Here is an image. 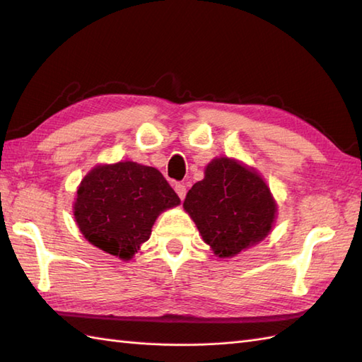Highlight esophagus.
I'll return each mask as SVG.
<instances>
[{
  "instance_id": "1",
  "label": "esophagus",
  "mask_w": 362,
  "mask_h": 362,
  "mask_svg": "<svg viewBox=\"0 0 362 362\" xmlns=\"http://www.w3.org/2000/svg\"><path fill=\"white\" fill-rule=\"evenodd\" d=\"M174 189H175L177 196H179V197L182 199V201H183V199H185V196H187V187L183 185V183H175Z\"/></svg>"
}]
</instances>
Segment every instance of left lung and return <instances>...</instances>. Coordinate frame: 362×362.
I'll list each match as a JSON object with an SVG mask.
<instances>
[{
  "label": "left lung",
  "instance_id": "obj_1",
  "mask_svg": "<svg viewBox=\"0 0 362 362\" xmlns=\"http://www.w3.org/2000/svg\"><path fill=\"white\" fill-rule=\"evenodd\" d=\"M183 209L214 255L232 258L271 233L279 206L255 168L216 157L188 191Z\"/></svg>",
  "mask_w": 362,
  "mask_h": 362
}]
</instances>
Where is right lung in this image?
Wrapping results in <instances>:
<instances>
[{
  "label": "right lung",
  "instance_id": "1",
  "mask_svg": "<svg viewBox=\"0 0 362 362\" xmlns=\"http://www.w3.org/2000/svg\"><path fill=\"white\" fill-rule=\"evenodd\" d=\"M177 205L179 196L158 169L124 160L90 169L78 187L73 213L90 244L129 261L149 240L160 214Z\"/></svg>",
  "mask_w": 362,
  "mask_h": 362
}]
</instances>
